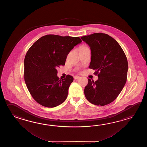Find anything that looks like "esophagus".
Listing matches in <instances>:
<instances>
[{
    "instance_id": "34e87169",
    "label": "esophagus",
    "mask_w": 147,
    "mask_h": 147,
    "mask_svg": "<svg viewBox=\"0 0 147 147\" xmlns=\"http://www.w3.org/2000/svg\"><path fill=\"white\" fill-rule=\"evenodd\" d=\"M74 79H76V80H77V79L80 78V77H79V76H74Z\"/></svg>"
}]
</instances>
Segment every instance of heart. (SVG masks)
<instances>
[{
	"instance_id": "heart-1",
	"label": "heart",
	"mask_w": 147,
	"mask_h": 147,
	"mask_svg": "<svg viewBox=\"0 0 147 147\" xmlns=\"http://www.w3.org/2000/svg\"><path fill=\"white\" fill-rule=\"evenodd\" d=\"M82 48H83V47H82Z\"/></svg>"
}]
</instances>
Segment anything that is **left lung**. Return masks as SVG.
<instances>
[{"label": "left lung", "instance_id": "1", "mask_svg": "<svg viewBox=\"0 0 147 147\" xmlns=\"http://www.w3.org/2000/svg\"><path fill=\"white\" fill-rule=\"evenodd\" d=\"M90 48L89 68L95 70L97 81L88 79L85 97L90 103L103 106L112 102L125 86L128 63L126 56L118 42L108 34L94 33L81 37Z\"/></svg>", "mask_w": 147, "mask_h": 147}]
</instances>
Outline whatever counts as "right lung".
Returning a JSON list of instances; mask_svg holds the SVG:
<instances>
[{
	"label": "right lung",
	"mask_w": 147,
	"mask_h": 147,
	"mask_svg": "<svg viewBox=\"0 0 147 147\" xmlns=\"http://www.w3.org/2000/svg\"><path fill=\"white\" fill-rule=\"evenodd\" d=\"M81 41L79 37L47 34L29 49L24 60V79L31 96L41 105L53 108L63 103L73 77L59 79L57 68L65 64L69 52Z\"/></svg>",
	"instance_id": "obj_1"
}]
</instances>
